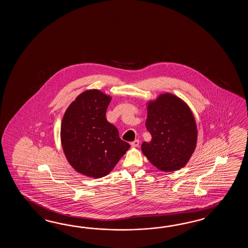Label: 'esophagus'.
I'll list each match as a JSON object with an SVG mask.
<instances>
[{
	"label": "esophagus",
	"instance_id": "34e87169",
	"mask_svg": "<svg viewBox=\"0 0 248 248\" xmlns=\"http://www.w3.org/2000/svg\"><path fill=\"white\" fill-rule=\"evenodd\" d=\"M139 145V140H135L134 142H131L132 147H137Z\"/></svg>",
	"mask_w": 248,
	"mask_h": 248
}]
</instances>
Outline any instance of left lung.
<instances>
[{
    "instance_id": "obj_1",
    "label": "left lung",
    "mask_w": 248,
    "mask_h": 248,
    "mask_svg": "<svg viewBox=\"0 0 248 248\" xmlns=\"http://www.w3.org/2000/svg\"><path fill=\"white\" fill-rule=\"evenodd\" d=\"M145 126L151 142L142 143L149 161L164 172L184 168L195 151L198 130L190 107L178 96L164 93L147 103Z\"/></svg>"
}]
</instances>
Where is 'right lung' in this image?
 Returning a JSON list of instances; mask_svg holds the SVG:
<instances>
[{"label": "right lung", "instance_id": "add662e5", "mask_svg": "<svg viewBox=\"0 0 248 248\" xmlns=\"http://www.w3.org/2000/svg\"><path fill=\"white\" fill-rule=\"evenodd\" d=\"M111 100L100 90H86L63 114L60 130L63 153L78 173L89 177L107 175L130 148L106 120Z\"/></svg>", "mask_w": 248, "mask_h": 248}]
</instances>
